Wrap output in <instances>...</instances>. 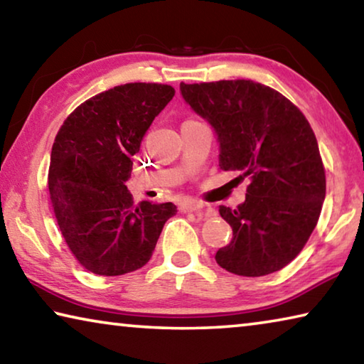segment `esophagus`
I'll list each match as a JSON object with an SVG mask.
<instances>
[{
	"instance_id": "esophagus-1",
	"label": "esophagus",
	"mask_w": 364,
	"mask_h": 364,
	"mask_svg": "<svg viewBox=\"0 0 364 364\" xmlns=\"http://www.w3.org/2000/svg\"><path fill=\"white\" fill-rule=\"evenodd\" d=\"M180 210L181 212H194V213H199L200 217H210L213 213V210L208 205L205 204H200V202H194V200H186V202H181L180 204Z\"/></svg>"
}]
</instances>
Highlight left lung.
<instances>
[{"label": "left lung", "instance_id": "obj_1", "mask_svg": "<svg viewBox=\"0 0 364 364\" xmlns=\"http://www.w3.org/2000/svg\"><path fill=\"white\" fill-rule=\"evenodd\" d=\"M220 143V168L249 178L236 210L221 205L232 239L215 260L239 276H264L291 263L318 223L326 175L305 115L278 91L252 80L180 85Z\"/></svg>", "mask_w": 364, "mask_h": 364}]
</instances>
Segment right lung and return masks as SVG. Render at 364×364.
Returning a JSON list of instances; mask_svg holds the SVG:
<instances>
[{
  "mask_svg": "<svg viewBox=\"0 0 364 364\" xmlns=\"http://www.w3.org/2000/svg\"><path fill=\"white\" fill-rule=\"evenodd\" d=\"M175 96L170 85L127 83L90 97L60 127L48 186L64 241L85 269L132 273L151 260L171 202L134 205L125 181L147 128Z\"/></svg>",
  "mask_w": 364,
  "mask_h": 364,
  "instance_id": "1",
  "label": "right lung"
}]
</instances>
